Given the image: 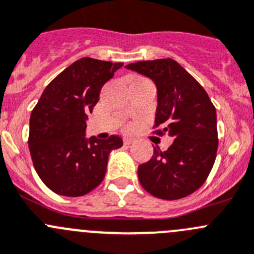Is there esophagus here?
Masks as SVG:
<instances>
[{
  "instance_id": "obj_1",
  "label": "esophagus",
  "mask_w": 254,
  "mask_h": 254,
  "mask_svg": "<svg viewBox=\"0 0 254 254\" xmlns=\"http://www.w3.org/2000/svg\"><path fill=\"white\" fill-rule=\"evenodd\" d=\"M134 142V139H131V137H124V144L125 145H130Z\"/></svg>"
}]
</instances>
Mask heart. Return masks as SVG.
<instances>
[{
    "label": "heart",
    "instance_id": "obj_1",
    "mask_svg": "<svg viewBox=\"0 0 254 254\" xmlns=\"http://www.w3.org/2000/svg\"><path fill=\"white\" fill-rule=\"evenodd\" d=\"M137 79H141V78H137Z\"/></svg>",
    "mask_w": 254,
    "mask_h": 254
}]
</instances>
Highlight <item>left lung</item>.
Here are the masks:
<instances>
[{"label": "left lung", "mask_w": 254, "mask_h": 254, "mask_svg": "<svg viewBox=\"0 0 254 254\" xmlns=\"http://www.w3.org/2000/svg\"><path fill=\"white\" fill-rule=\"evenodd\" d=\"M127 69L150 78L156 85L157 134L174 137L166 151L137 167L140 184L152 196L179 200L200 189L217 154V115L200 83L171 58L142 61Z\"/></svg>", "instance_id": "obj_1"}]
</instances>
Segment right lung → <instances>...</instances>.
<instances>
[{"label":"right lung","instance_id":"right-lung-1","mask_svg":"<svg viewBox=\"0 0 254 254\" xmlns=\"http://www.w3.org/2000/svg\"><path fill=\"white\" fill-rule=\"evenodd\" d=\"M123 63L80 58L44 89L29 119V152L37 174L53 192L68 197L87 195L105 176L112 150L122 137H85L88 113L100 89Z\"/></svg>","mask_w":254,"mask_h":254}]
</instances>
